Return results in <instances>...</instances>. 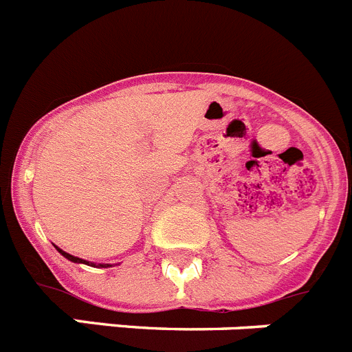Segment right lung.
Returning a JSON list of instances; mask_svg holds the SVG:
<instances>
[{
	"label": "right lung",
	"mask_w": 352,
	"mask_h": 352,
	"mask_svg": "<svg viewBox=\"0 0 352 352\" xmlns=\"http://www.w3.org/2000/svg\"><path fill=\"white\" fill-rule=\"evenodd\" d=\"M56 248H58V247H56ZM58 252H60L61 256L67 257L68 261H72V263H82V264H88V266H95V264H93V263H88V261L79 259V257H76V256H70V254H67V252H63V250H61V248H58ZM98 266H100V268H109V266H111V264H98Z\"/></svg>",
	"instance_id": "right-lung-1"
}]
</instances>
